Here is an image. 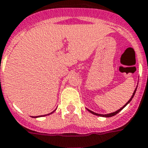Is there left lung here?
<instances>
[{
    "label": "left lung",
    "mask_w": 148,
    "mask_h": 148,
    "mask_svg": "<svg viewBox=\"0 0 148 148\" xmlns=\"http://www.w3.org/2000/svg\"><path fill=\"white\" fill-rule=\"evenodd\" d=\"M136 88H137V87L136 88V89H135V90H134V92H133V93H132V96H131V98H130V100L127 102L126 103H125V104L124 106L122 107V108H120L119 110H116V111H114V112H113V113L108 114H100L95 113V112H93V111H92V110H88V109H87V110H88V111L90 112V113L92 114H95V115H97V116H102V117H105V118H109V117H112V116H114V115H115V114H117L119 113V112H120V111H121V110H122V109H123V108H124L125 107V106H126V105L128 104V103H130V101H131V100H132V98H133V96H134V95H135V93H136Z\"/></svg>",
    "instance_id": "8db88e82"
}]
</instances>
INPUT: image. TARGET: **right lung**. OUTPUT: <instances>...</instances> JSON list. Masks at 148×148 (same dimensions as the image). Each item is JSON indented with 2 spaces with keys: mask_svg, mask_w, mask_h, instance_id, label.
Instances as JSON below:
<instances>
[{
  "mask_svg": "<svg viewBox=\"0 0 148 148\" xmlns=\"http://www.w3.org/2000/svg\"><path fill=\"white\" fill-rule=\"evenodd\" d=\"M55 110H54V111H55ZM54 111H52V112H51V113L48 114H45V115H49V114H51L53 113V112H54ZM45 115H40V117H43V116H45ZM38 117H39V116H36V117H33V118H38Z\"/></svg>",
  "mask_w": 148,
  "mask_h": 148,
  "instance_id": "1",
  "label": "right lung"
}]
</instances>
